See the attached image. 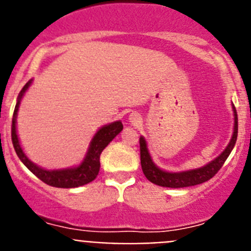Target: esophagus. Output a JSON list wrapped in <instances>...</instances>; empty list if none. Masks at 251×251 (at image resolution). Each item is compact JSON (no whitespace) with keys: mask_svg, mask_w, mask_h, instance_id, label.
<instances>
[{"mask_svg":"<svg viewBox=\"0 0 251 251\" xmlns=\"http://www.w3.org/2000/svg\"><path fill=\"white\" fill-rule=\"evenodd\" d=\"M129 121L132 124H139L141 123V117H139L138 114H136V113H133V114L130 115Z\"/></svg>","mask_w":251,"mask_h":251,"instance_id":"esophagus-1","label":"esophagus"}]
</instances>
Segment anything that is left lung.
Masks as SVG:
<instances>
[{
  "instance_id": "left-lung-1",
  "label": "left lung",
  "mask_w": 251,
  "mask_h": 251,
  "mask_svg": "<svg viewBox=\"0 0 251 251\" xmlns=\"http://www.w3.org/2000/svg\"><path fill=\"white\" fill-rule=\"evenodd\" d=\"M234 108V117H235V124H234V134L230 141L229 146L226 147V150L221 153L220 156L215 158L214 161L210 162L205 167H201L199 170L186 171V172H178V174H171V172H166L157 167L151 159L150 153L147 150V143H146L145 138L141 137L139 138V150H141V165L143 174L147 177L148 181H151L154 185L163 186V187H171V188H179V187H188V186H196L200 183L206 182L210 178L215 176V175L220 171L225 161L227 159L229 154L231 153L232 148H234L235 143H236V138H238V114H236V109Z\"/></svg>"
}]
</instances>
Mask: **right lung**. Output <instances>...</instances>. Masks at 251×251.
Instances as JSON below:
<instances>
[{"label":"right lung","mask_w":251,"mask_h":251,"mask_svg":"<svg viewBox=\"0 0 251 251\" xmlns=\"http://www.w3.org/2000/svg\"><path fill=\"white\" fill-rule=\"evenodd\" d=\"M31 80L26 83V85L22 88V90L19 94V99H17V104L13 110L12 117V126H11V139H12V145L16 154L21 162L28 170L40 178L46 185L52 186V187H60V188H73L79 187V186L86 185V183L92 182L95 177L98 176L99 168H100V154L103 152L104 148L109 145L117 134L122 132L123 129V124L122 122H114L112 124H108L105 127L100 128L97 132V134L93 138L92 143H90L89 151L86 154L85 159L79 167L70 168V170H60V171H48L44 168L37 167L34 165L27 157L25 156V153L22 152V148L19 143V138H17L16 133V117L17 110H19L20 100H21L24 93L27 90L30 86Z\"/></svg>","instance_id":"right-lung-1"}]
</instances>
